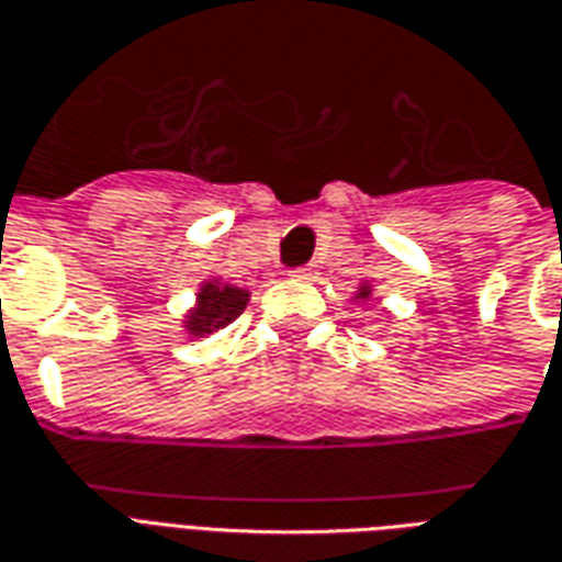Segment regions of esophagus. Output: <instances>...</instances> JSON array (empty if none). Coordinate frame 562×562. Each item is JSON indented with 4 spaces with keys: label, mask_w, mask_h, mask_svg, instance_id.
Instances as JSON below:
<instances>
[{
    "label": "esophagus",
    "mask_w": 562,
    "mask_h": 562,
    "mask_svg": "<svg viewBox=\"0 0 562 562\" xmlns=\"http://www.w3.org/2000/svg\"><path fill=\"white\" fill-rule=\"evenodd\" d=\"M294 280H316V265H304V268L292 270Z\"/></svg>",
    "instance_id": "34e87169"
}]
</instances>
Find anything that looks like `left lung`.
Here are the masks:
<instances>
[{
    "label": "left lung",
    "instance_id": "obj_1",
    "mask_svg": "<svg viewBox=\"0 0 562 562\" xmlns=\"http://www.w3.org/2000/svg\"><path fill=\"white\" fill-rule=\"evenodd\" d=\"M370 292H373V285H370V282H361V285H358V292H355V301H358V304H364L367 297H370Z\"/></svg>",
    "mask_w": 562,
    "mask_h": 562
}]
</instances>
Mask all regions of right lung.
Listing matches in <instances>:
<instances>
[{
	"label": "right lung",
	"mask_w": 562,
	"mask_h": 562,
	"mask_svg": "<svg viewBox=\"0 0 562 562\" xmlns=\"http://www.w3.org/2000/svg\"><path fill=\"white\" fill-rule=\"evenodd\" d=\"M246 301H249V292L237 289L232 282H201V289L195 294V306L183 316L186 334L204 337V334H216V330L228 328L234 318L246 310Z\"/></svg>",
	"instance_id": "obj_1"
}]
</instances>
